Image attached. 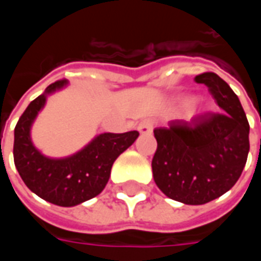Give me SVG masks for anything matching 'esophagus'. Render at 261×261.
Listing matches in <instances>:
<instances>
[{"label": "esophagus", "mask_w": 261, "mask_h": 261, "mask_svg": "<svg viewBox=\"0 0 261 261\" xmlns=\"http://www.w3.org/2000/svg\"><path fill=\"white\" fill-rule=\"evenodd\" d=\"M152 128H153V123L151 120H141L138 125H137V130L140 131L141 134H151L152 133Z\"/></svg>", "instance_id": "esophagus-1"}]
</instances>
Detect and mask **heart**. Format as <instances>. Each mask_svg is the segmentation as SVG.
<instances>
[{"instance_id":"obj_1","label":"heart","mask_w":261,"mask_h":261,"mask_svg":"<svg viewBox=\"0 0 261 261\" xmlns=\"http://www.w3.org/2000/svg\"><path fill=\"white\" fill-rule=\"evenodd\" d=\"M181 102H183V105H189V103L192 102V97H185V99H183Z\"/></svg>"}]
</instances>
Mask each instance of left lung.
<instances>
[{"label":"left lung","mask_w":261,"mask_h":261,"mask_svg":"<svg viewBox=\"0 0 261 261\" xmlns=\"http://www.w3.org/2000/svg\"><path fill=\"white\" fill-rule=\"evenodd\" d=\"M213 93L217 114L190 121L172 120L153 130L158 148L152 175L165 196L189 205H201L235 186L249 153V123L239 97L222 78L204 72L194 78Z\"/></svg>","instance_id":"left-lung-1"}]
</instances>
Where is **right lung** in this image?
Returning <instances> with one entry per match:
<instances>
[{
  "mask_svg": "<svg viewBox=\"0 0 261 261\" xmlns=\"http://www.w3.org/2000/svg\"><path fill=\"white\" fill-rule=\"evenodd\" d=\"M68 81H57L29 103L15 127L14 161L28 189L60 207H74L100 194L114 161L138 138V131L102 133L78 152L64 158L43 155L32 141L31 130L47 96L61 91Z\"/></svg>",
  "mask_w": 261,
  "mask_h": 261,
  "instance_id": "obj_1",
  "label": "right lung"
}]
</instances>
